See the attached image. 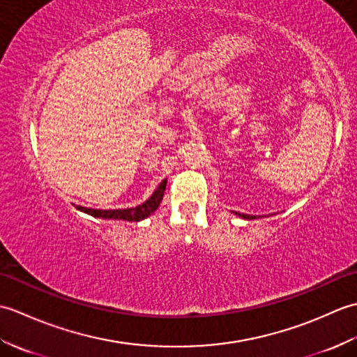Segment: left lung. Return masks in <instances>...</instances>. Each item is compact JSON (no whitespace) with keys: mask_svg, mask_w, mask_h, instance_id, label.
Segmentation results:
<instances>
[{"mask_svg":"<svg viewBox=\"0 0 357 357\" xmlns=\"http://www.w3.org/2000/svg\"><path fill=\"white\" fill-rule=\"evenodd\" d=\"M234 215L241 216L242 219H256V216H252V215H244V213H238V211H234Z\"/></svg>","mask_w":357,"mask_h":357,"instance_id":"1","label":"left lung"}]
</instances>
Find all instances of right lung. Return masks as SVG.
Segmentation results:
<instances>
[{"label":"right lung","mask_w":357,"mask_h":357,"mask_svg":"<svg viewBox=\"0 0 357 357\" xmlns=\"http://www.w3.org/2000/svg\"><path fill=\"white\" fill-rule=\"evenodd\" d=\"M165 185H167V179H164L161 184L158 185L156 190L150 198L142 202L141 206H136L133 208H118V210H96V208H87V207H79L77 206L78 210L84 211V213L93 216V218H102V219H123V221H142V219L149 218L153 211L159 207V204L162 201V196L165 192Z\"/></svg>","instance_id":"1"}]
</instances>
